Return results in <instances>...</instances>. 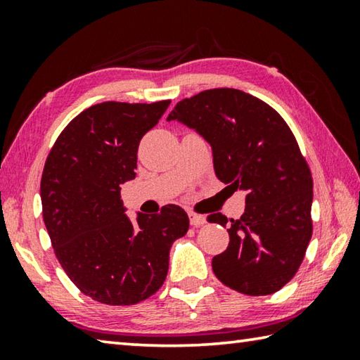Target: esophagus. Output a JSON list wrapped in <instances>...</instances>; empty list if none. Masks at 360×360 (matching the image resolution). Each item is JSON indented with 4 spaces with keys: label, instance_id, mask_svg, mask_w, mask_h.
Listing matches in <instances>:
<instances>
[{
    "label": "esophagus",
    "instance_id": "34e87169",
    "mask_svg": "<svg viewBox=\"0 0 360 360\" xmlns=\"http://www.w3.org/2000/svg\"><path fill=\"white\" fill-rule=\"evenodd\" d=\"M189 219H191V224L193 227H200L205 224V222H207V218H205V216L197 214V213H189Z\"/></svg>",
    "mask_w": 360,
    "mask_h": 360
}]
</instances>
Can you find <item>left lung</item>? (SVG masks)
<instances>
[{
	"instance_id": "1",
	"label": "left lung",
	"mask_w": 360,
	"mask_h": 360,
	"mask_svg": "<svg viewBox=\"0 0 360 360\" xmlns=\"http://www.w3.org/2000/svg\"><path fill=\"white\" fill-rule=\"evenodd\" d=\"M171 120L211 146L219 181L247 192L245 213L229 221V247L211 262L214 276L243 295L276 293L300 269L312 236V176L292 129L266 102L232 88L182 99ZM208 221L227 224L221 213Z\"/></svg>"
}]
</instances>
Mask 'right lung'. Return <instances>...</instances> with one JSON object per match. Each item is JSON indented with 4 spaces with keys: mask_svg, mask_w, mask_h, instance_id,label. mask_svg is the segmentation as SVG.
<instances>
[{
    "mask_svg": "<svg viewBox=\"0 0 360 360\" xmlns=\"http://www.w3.org/2000/svg\"><path fill=\"white\" fill-rule=\"evenodd\" d=\"M169 101L102 102L72 120L41 176L43 219L62 269L94 301L129 306L162 287L169 248L189 231L176 205L158 214H124L122 184L136 178L138 147Z\"/></svg>",
    "mask_w": 360,
    "mask_h": 360,
    "instance_id": "obj_1",
    "label": "right lung"
}]
</instances>
